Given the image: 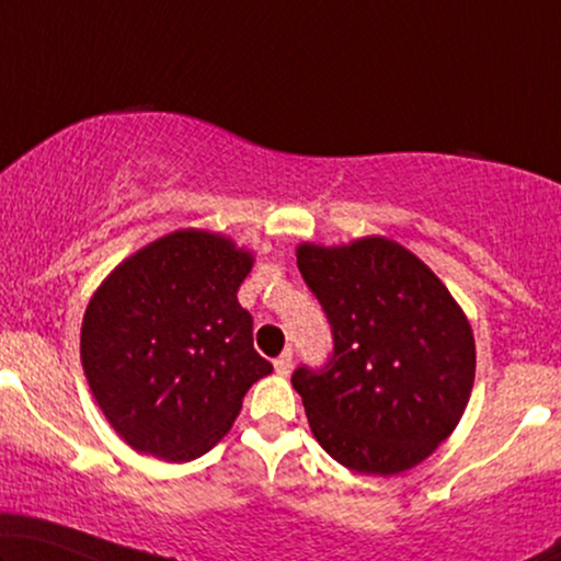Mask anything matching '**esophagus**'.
I'll use <instances>...</instances> for the list:
<instances>
[{
    "instance_id": "obj_1",
    "label": "esophagus",
    "mask_w": 561,
    "mask_h": 561,
    "mask_svg": "<svg viewBox=\"0 0 561 561\" xmlns=\"http://www.w3.org/2000/svg\"><path fill=\"white\" fill-rule=\"evenodd\" d=\"M273 365H275V373H278V375H288L290 367H294V352L286 350L280 357H275Z\"/></svg>"
}]
</instances>
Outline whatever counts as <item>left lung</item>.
Masks as SVG:
<instances>
[{"label": "left lung", "mask_w": 561, "mask_h": 561, "mask_svg": "<svg viewBox=\"0 0 561 561\" xmlns=\"http://www.w3.org/2000/svg\"><path fill=\"white\" fill-rule=\"evenodd\" d=\"M298 271L332 327V355L298 365L317 442L363 474H398L455 432L470 401L474 340L444 283L386 237L298 248Z\"/></svg>", "instance_id": "obj_1"}]
</instances>
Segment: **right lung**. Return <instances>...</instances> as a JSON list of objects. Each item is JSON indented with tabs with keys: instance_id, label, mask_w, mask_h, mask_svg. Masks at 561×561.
Masks as SVG:
<instances>
[{
	"instance_id": "right-lung-1",
	"label": "right lung",
	"mask_w": 561,
	"mask_h": 561,
	"mask_svg": "<svg viewBox=\"0 0 561 561\" xmlns=\"http://www.w3.org/2000/svg\"><path fill=\"white\" fill-rule=\"evenodd\" d=\"M250 267V252L225 237L181 229L127 257L91 298L83 373L133 449L202 457L232 428L252 382L273 373L237 301Z\"/></svg>"
}]
</instances>
